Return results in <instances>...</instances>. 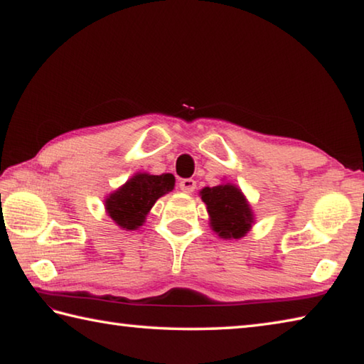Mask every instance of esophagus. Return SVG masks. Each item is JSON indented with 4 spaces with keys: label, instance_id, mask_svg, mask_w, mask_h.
I'll use <instances>...</instances> for the list:
<instances>
[{
    "label": "esophagus",
    "instance_id": "34e87169",
    "mask_svg": "<svg viewBox=\"0 0 364 364\" xmlns=\"http://www.w3.org/2000/svg\"><path fill=\"white\" fill-rule=\"evenodd\" d=\"M180 188L184 193H193L196 189V181L191 180V178H184V180L180 181Z\"/></svg>",
    "mask_w": 364,
    "mask_h": 364
}]
</instances>
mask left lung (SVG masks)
Here are the masks:
<instances>
[{
    "label": "left lung",
    "instance_id": "8db88e82",
    "mask_svg": "<svg viewBox=\"0 0 364 364\" xmlns=\"http://www.w3.org/2000/svg\"><path fill=\"white\" fill-rule=\"evenodd\" d=\"M200 197L210 213L213 230L221 237L237 239L250 230L254 217L242 193L236 186L220 184V186L204 188L200 191Z\"/></svg>",
    "mask_w": 364,
    "mask_h": 364
}]
</instances>
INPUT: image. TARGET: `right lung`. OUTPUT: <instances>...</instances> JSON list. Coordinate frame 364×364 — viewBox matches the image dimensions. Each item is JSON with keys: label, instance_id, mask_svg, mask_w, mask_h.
Here are the masks:
<instances>
[{"label": "right lung", "instance_id": "add662e5", "mask_svg": "<svg viewBox=\"0 0 364 364\" xmlns=\"http://www.w3.org/2000/svg\"><path fill=\"white\" fill-rule=\"evenodd\" d=\"M175 188L171 173L147 175L138 173L128 180L120 189L110 194L106 200L109 217L127 230H136L143 225L147 212L160 196Z\"/></svg>", "mask_w": 364, "mask_h": 364}]
</instances>
